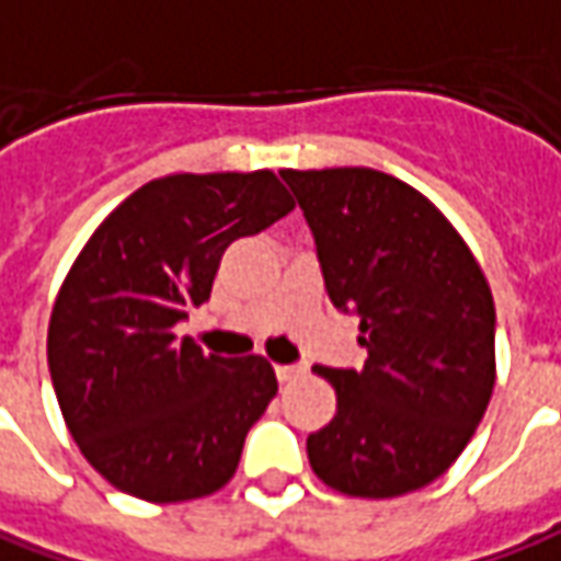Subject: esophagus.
I'll list each match as a JSON object with an SVG mask.
<instances>
[{
    "label": "esophagus",
    "mask_w": 561,
    "mask_h": 561,
    "mask_svg": "<svg viewBox=\"0 0 561 561\" xmlns=\"http://www.w3.org/2000/svg\"><path fill=\"white\" fill-rule=\"evenodd\" d=\"M298 376H304V366H276V378L279 381H295Z\"/></svg>",
    "instance_id": "esophagus-1"
}]
</instances>
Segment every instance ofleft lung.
<instances>
[{
	"label": "left lung",
	"mask_w": 561,
	"mask_h": 561,
	"mask_svg": "<svg viewBox=\"0 0 561 561\" xmlns=\"http://www.w3.org/2000/svg\"><path fill=\"white\" fill-rule=\"evenodd\" d=\"M317 242L332 304L359 317L363 369L317 366L335 419L307 437L322 484L388 500L447 472L496 378L491 285L469 244L413 185L369 167L282 170Z\"/></svg>",
	"instance_id": "1"
}]
</instances>
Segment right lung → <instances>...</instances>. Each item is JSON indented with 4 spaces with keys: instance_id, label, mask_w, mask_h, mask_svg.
<instances>
[{
    "instance_id": "1",
    "label": "right lung",
    "mask_w": 561,
    "mask_h": 561,
    "mask_svg": "<svg viewBox=\"0 0 561 561\" xmlns=\"http://www.w3.org/2000/svg\"><path fill=\"white\" fill-rule=\"evenodd\" d=\"M291 207L273 170L173 173L117 204L73 261L49 319L51 385L117 491L183 503L236 474L276 373L254 354H204L173 325L210 298L222 251Z\"/></svg>"
}]
</instances>
